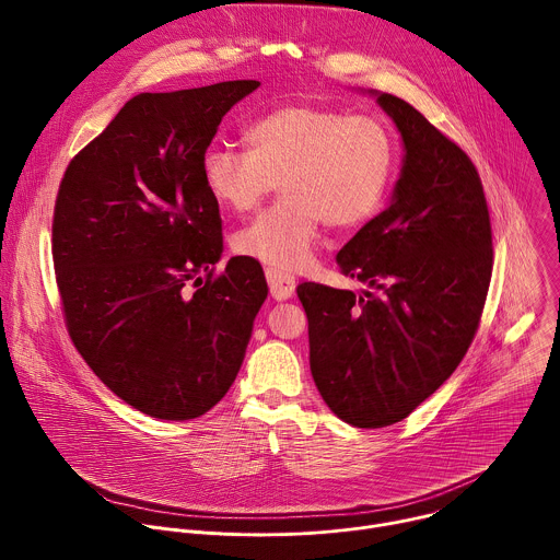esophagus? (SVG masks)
Listing matches in <instances>:
<instances>
[{
  "label": "esophagus",
  "mask_w": 560,
  "mask_h": 560,
  "mask_svg": "<svg viewBox=\"0 0 560 560\" xmlns=\"http://www.w3.org/2000/svg\"><path fill=\"white\" fill-rule=\"evenodd\" d=\"M266 279H268V285H270L272 299H277V301H288V299L294 296L296 281H294L292 275L281 272V270H275V268H268V270H266Z\"/></svg>",
  "instance_id": "obj_1"
}]
</instances>
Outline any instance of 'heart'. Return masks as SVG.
Listing matches in <instances>:
<instances>
[{
  "label": "heart",
  "mask_w": 560,
  "mask_h": 560,
  "mask_svg": "<svg viewBox=\"0 0 560 560\" xmlns=\"http://www.w3.org/2000/svg\"><path fill=\"white\" fill-rule=\"evenodd\" d=\"M246 141L206 150L203 186L221 208L248 212L281 182L283 201L234 236L238 253L281 272L310 264L324 223L348 230L374 217L394 173V139L372 115L285 104L255 119Z\"/></svg>",
  "instance_id": "1"
}]
</instances>
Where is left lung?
I'll return each instance as SVG.
<instances>
[{
    "label": "left lung",
    "instance_id": "8db88e82",
    "mask_svg": "<svg viewBox=\"0 0 560 560\" xmlns=\"http://www.w3.org/2000/svg\"><path fill=\"white\" fill-rule=\"evenodd\" d=\"M404 141L387 208L339 250V270L378 290L301 283L310 370L357 428L404 421L465 357L492 277V228L469 156L417 108L368 91Z\"/></svg>",
    "mask_w": 560,
    "mask_h": 560
}]
</instances>
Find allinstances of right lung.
<instances>
[{
	"mask_svg": "<svg viewBox=\"0 0 560 560\" xmlns=\"http://www.w3.org/2000/svg\"><path fill=\"white\" fill-rule=\"evenodd\" d=\"M259 86L141 93L59 186L52 261L68 335L110 392L154 419H197L221 401L268 296L246 259L212 277L221 217L201 177L223 115Z\"/></svg>",
	"mask_w": 560,
	"mask_h": 560,
	"instance_id": "1",
	"label": "right lung"
}]
</instances>
